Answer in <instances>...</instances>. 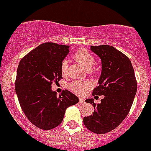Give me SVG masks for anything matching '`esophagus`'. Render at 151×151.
<instances>
[{
  "label": "esophagus",
  "mask_w": 151,
  "mask_h": 151,
  "mask_svg": "<svg viewBox=\"0 0 151 151\" xmlns=\"http://www.w3.org/2000/svg\"><path fill=\"white\" fill-rule=\"evenodd\" d=\"M79 101H80V104H84V103H85V99H80Z\"/></svg>",
  "instance_id": "esophagus-1"
}]
</instances>
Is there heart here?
Returning a JSON list of instances; mask_svg holds the SVG:
<instances>
[{"mask_svg":"<svg viewBox=\"0 0 151 151\" xmlns=\"http://www.w3.org/2000/svg\"><path fill=\"white\" fill-rule=\"evenodd\" d=\"M73 58L77 62L80 63L88 70L91 74H94L96 73V69L93 68L96 63L95 57L90 52L84 48L78 49L73 54ZM68 60H63L60 64V71L62 75H66L68 72ZM91 85L88 82L84 81H73L68 84V88L77 95L82 96L91 88Z\"/></svg>","mask_w":151,"mask_h":151,"instance_id":"b5f03b06","label":"heart"}]
</instances>
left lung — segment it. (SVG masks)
I'll list each match as a JSON object with an SVG mask.
<instances>
[{
  "label": "left lung",
  "mask_w": 151,
  "mask_h": 151,
  "mask_svg": "<svg viewBox=\"0 0 151 151\" xmlns=\"http://www.w3.org/2000/svg\"><path fill=\"white\" fill-rule=\"evenodd\" d=\"M101 60L102 71L93 96H104L100 104L93 99L85 100L93 105V115L84 117L83 123L93 133L106 134L118 127L130 111L137 83L129 58L109 45L91 46Z\"/></svg>",
  "instance_id": "8db88e82"
}]
</instances>
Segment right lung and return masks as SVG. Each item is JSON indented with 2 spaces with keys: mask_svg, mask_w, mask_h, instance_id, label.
<instances>
[{
  "mask_svg": "<svg viewBox=\"0 0 151 151\" xmlns=\"http://www.w3.org/2000/svg\"><path fill=\"white\" fill-rule=\"evenodd\" d=\"M69 47L52 42L40 45L21 59L17 71L15 91L21 108L35 126L43 130L57 127L66 109L79 99L67 90L58 97L51 89L62 77L60 64Z\"/></svg>",
  "mask_w": 151,
  "mask_h": 151,
  "instance_id": "right-lung-1",
  "label": "right lung"
}]
</instances>
